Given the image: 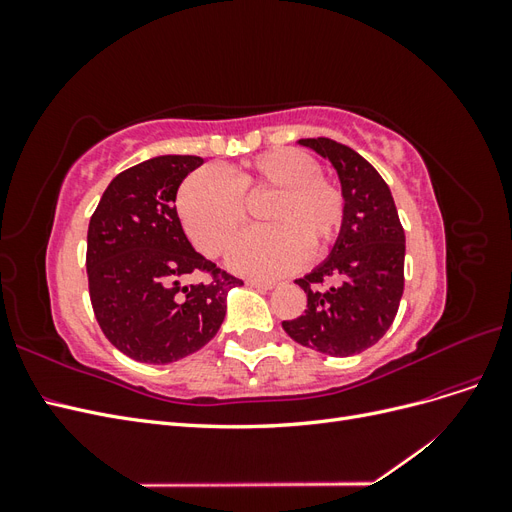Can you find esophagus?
Instances as JSON below:
<instances>
[{"instance_id":"obj_1","label":"esophagus","mask_w":512,"mask_h":512,"mask_svg":"<svg viewBox=\"0 0 512 512\" xmlns=\"http://www.w3.org/2000/svg\"><path fill=\"white\" fill-rule=\"evenodd\" d=\"M245 284L250 286V288H258V290H271V288H275L273 282H262V280H247Z\"/></svg>"}]
</instances>
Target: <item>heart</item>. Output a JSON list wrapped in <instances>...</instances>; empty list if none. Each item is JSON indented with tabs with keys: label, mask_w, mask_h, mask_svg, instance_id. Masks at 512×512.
I'll use <instances>...</instances> for the list:
<instances>
[{
	"label": "heart",
	"mask_w": 512,
	"mask_h": 512,
	"mask_svg": "<svg viewBox=\"0 0 512 512\" xmlns=\"http://www.w3.org/2000/svg\"><path fill=\"white\" fill-rule=\"evenodd\" d=\"M269 194L260 213L267 228L245 232L232 245L228 267L250 277H275L297 267L305 252L320 256L344 218L342 194L322 179L309 153H262L230 179L211 168L196 170L181 183L177 211L198 250L218 256L245 224V203Z\"/></svg>",
	"instance_id": "b5f03b06"
}]
</instances>
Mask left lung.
Segmentation results:
<instances>
[{"label":"left lung","instance_id":"1","mask_svg":"<svg viewBox=\"0 0 512 512\" xmlns=\"http://www.w3.org/2000/svg\"><path fill=\"white\" fill-rule=\"evenodd\" d=\"M297 143L335 168L344 218L329 256L294 282L307 294L305 314L282 327L305 348L352 356L378 344L397 316L406 235L389 185L363 156L322 136Z\"/></svg>","mask_w":512,"mask_h":512}]
</instances>
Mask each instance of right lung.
Instances as JSON below:
<instances>
[{
	"label": "right lung",
	"mask_w": 512,
	"mask_h": 512,
	"mask_svg": "<svg viewBox=\"0 0 512 512\" xmlns=\"http://www.w3.org/2000/svg\"><path fill=\"white\" fill-rule=\"evenodd\" d=\"M200 164L196 156H158L123 170L89 220L96 320L108 342L138 363H175L209 344L224 322L228 292L243 286L226 273L209 285L184 284L192 272H220L194 250L175 209L181 181Z\"/></svg>",
	"instance_id": "right-lung-1"
}]
</instances>
